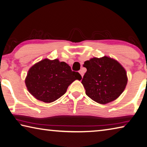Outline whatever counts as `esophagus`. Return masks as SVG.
<instances>
[{
    "label": "esophagus",
    "instance_id": "34e87169",
    "mask_svg": "<svg viewBox=\"0 0 147 147\" xmlns=\"http://www.w3.org/2000/svg\"><path fill=\"white\" fill-rule=\"evenodd\" d=\"M79 73H80V74H81V76H82V77H83V76H84V73H83V71H82V70H80L79 71Z\"/></svg>",
    "mask_w": 147,
    "mask_h": 147
}]
</instances>
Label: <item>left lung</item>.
Masks as SVG:
<instances>
[{
	"label": "left lung",
	"instance_id": "1",
	"mask_svg": "<svg viewBox=\"0 0 147 147\" xmlns=\"http://www.w3.org/2000/svg\"><path fill=\"white\" fill-rule=\"evenodd\" d=\"M87 72L82 84L90 98L100 104L116 100L126 87L128 78L125 68L114 58L104 56L84 62Z\"/></svg>",
	"mask_w": 147,
	"mask_h": 147
}]
</instances>
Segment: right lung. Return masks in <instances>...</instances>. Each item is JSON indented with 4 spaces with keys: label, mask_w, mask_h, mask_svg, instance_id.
Wrapping results in <instances>:
<instances>
[{
    "label": "right lung",
    "mask_w": 147,
    "mask_h": 147,
    "mask_svg": "<svg viewBox=\"0 0 147 147\" xmlns=\"http://www.w3.org/2000/svg\"><path fill=\"white\" fill-rule=\"evenodd\" d=\"M78 72L58 59L45 58L29 69L25 84L28 91L38 100L51 103L65 94L69 85L74 80H80Z\"/></svg>",
    "instance_id": "1"
}]
</instances>
